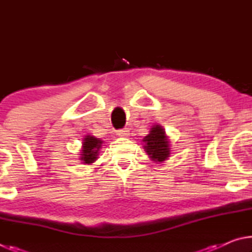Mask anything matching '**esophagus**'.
<instances>
[{
	"mask_svg": "<svg viewBox=\"0 0 252 252\" xmlns=\"http://www.w3.org/2000/svg\"><path fill=\"white\" fill-rule=\"evenodd\" d=\"M118 134L120 135V136H127V135H129V130H127V129L119 130L118 131Z\"/></svg>",
	"mask_w": 252,
	"mask_h": 252,
	"instance_id": "obj_1",
	"label": "esophagus"
}]
</instances>
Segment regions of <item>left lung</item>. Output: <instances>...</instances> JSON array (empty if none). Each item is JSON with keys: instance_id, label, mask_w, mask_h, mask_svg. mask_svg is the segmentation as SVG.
Wrapping results in <instances>:
<instances>
[{"instance_id": "8db88e82", "label": "left lung", "mask_w": 252, "mask_h": 252, "mask_svg": "<svg viewBox=\"0 0 252 252\" xmlns=\"http://www.w3.org/2000/svg\"><path fill=\"white\" fill-rule=\"evenodd\" d=\"M144 151L155 162H163L170 157V141L162 126L155 125L143 138Z\"/></svg>"}]
</instances>
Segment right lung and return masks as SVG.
<instances>
[{"instance_id":"add662e5","label":"right lung","mask_w":252,"mask_h":252,"mask_svg":"<svg viewBox=\"0 0 252 252\" xmlns=\"http://www.w3.org/2000/svg\"><path fill=\"white\" fill-rule=\"evenodd\" d=\"M102 143H103V141H102L101 139L95 138V136H93L91 134L84 135L79 159L82 161L84 164H91L93 162H95L97 157H99Z\"/></svg>"}]
</instances>
